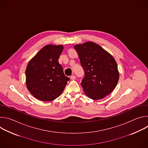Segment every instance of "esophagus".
Masks as SVG:
<instances>
[{
  "label": "esophagus",
  "instance_id": "obj_1",
  "mask_svg": "<svg viewBox=\"0 0 148 148\" xmlns=\"http://www.w3.org/2000/svg\"><path fill=\"white\" fill-rule=\"evenodd\" d=\"M75 78H76V77H75L74 75H72L70 77V79H72V80H74Z\"/></svg>",
  "mask_w": 148,
  "mask_h": 148
}]
</instances>
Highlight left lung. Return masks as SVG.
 Instances as JSON below:
<instances>
[{
	"instance_id": "1",
	"label": "left lung",
	"mask_w": 148,
	"mask_h": 148,
	"mask_svg": "<svg viewBox=\"0 0 148 148\" xmlns=\"http://www.w3.org/2000/svg\"><path fill=\"white\" fill-rule=\"evenodd\" d=\"M74 47L85 71L81 82L84 93L94 100L109 95L116 86L119 77L113 56L92 41L76 45Z\"/></svg>"
}]
</instances>
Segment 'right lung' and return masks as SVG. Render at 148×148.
<instances>
[{
    "instance_id": "1",
    "label": "right lung",
    "mask_w": 148,
    "mask_h": 148,
    "mask_svg": "<svg viewBox=\"0 0 148 148\" xmlns=\"http://www.w3.org/2000/svg\"><path fill=\"white\" fill-rule=\"evenodd\" d=\"M63 49L62 45H46L29 61L25 72L26 87L36 98L53 101L64 90L70 78L58 62Z\"/></svg>"
}]
</instances>
